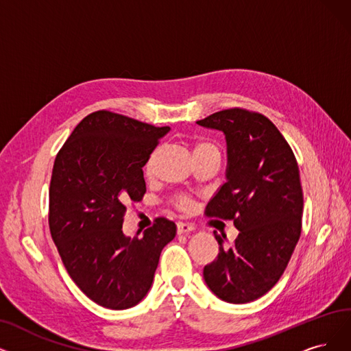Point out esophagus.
I'll return each mask as SVG.
<instances>
[{
	"mask_svg": "<svg viewBox=\"0 0 351 351\" xmlns=\"http://www.w3.org/2000/svg\"><path fill=\"white\" fill-rule=\"evenodd\" d=\"M193 230H194V228L189 223H183V221L177 223V233L178 234H184V233H189V232H193Z\"/></svg>",
	"mask_w": 351,
	"mask_h": 351,
	"instance_id": "esophagus-1",
	"label": "esophagus"
}]
</instances>
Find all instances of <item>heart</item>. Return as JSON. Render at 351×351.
<instances>
[{
    "label": "heart",
    "instance_id": "b5f03b06",
    "mask_svg": "<svg viewBox=\"0 0 351 351\" xmlns=\"http://www.w3.org/2000/svg\"><path fill=\"white\" fill-rule=\"evenodd\" d=\"M202 151H217V148H216L213 144H210V143H197V144H195V147H194V154H195V152H202ZM151 168H152V158L147 162V167H145L147 173L151 171ZM177 206H178L180 208H189V207L191 206V203H190V200H189L187 197H180V199L177 200Z\"/></svg>",
    "mask_w": 351,
    "mask_h": 351
}]
</instances>
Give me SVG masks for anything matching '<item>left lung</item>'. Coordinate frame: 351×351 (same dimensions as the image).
<instances>
[{
  "label": "left lung",
  "mask_w": 351,
  "mask_h": 351,
  "mask_svg": "<svg viewBox=\"0 0 351 351\" xmlns=\"http://www.w3.org/2000/svg\"><path fill=\"white\" fill-rule=\"evenodd\" d=\"M197 125L224 134L226 181L206 215L233 220L236 241L215 232L217 258L204 266V282L217 298L246 304L265 295L284 274L301 234L302 189L293 152L275 125L261 114L234 108Z\"/></svg>",
  "instance_id": "8db88e82"
}]
</instances>
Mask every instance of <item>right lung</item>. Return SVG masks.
I'll list each match as a JSON object with an SVG mask.
<instances>
[{
  "mask_svg": "<svg viewBox=\"0 0 351 351\" xmlns=\"http://www.w3.org/2000/svg\"><path fill=\"white\" fill-rule=\"evenodd\" d=\"M170 127L97 110L59 151L50 181L49 224L66 269L97 305L127 310L151 289L161 250L177 233L160 217L143 237L122 232L128 202L145 193L143 167Z\"/></svg>",
  "mask_w": 351,
  "mask_h": 351,
  "instance_id": "right-lung-1",
  "label": "right lung"
}]
</instances>
